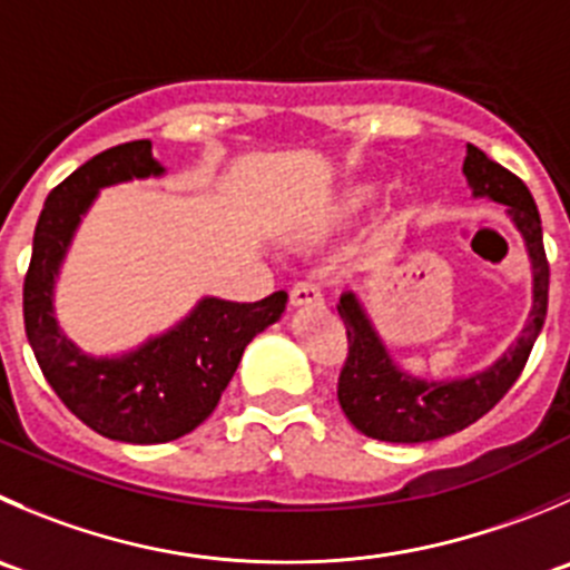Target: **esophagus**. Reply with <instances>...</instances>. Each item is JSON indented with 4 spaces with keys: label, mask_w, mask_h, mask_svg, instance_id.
Masks as SVG:
<instances>
[{
    "label": "esophagus",
    "mask_w": 570,
    "mask_h": 570,
    "mask_svg": "<svg viewBox=\"0 0 570 570\" xmlns=\"http://www.w3.org/2000/svg\"><path fill=\"white\" fill-rule=\"evenodd\" d=\"M289 303L295 308H301V306H323V292H320V286L312 284V281H303V284H297L295 289L289 292Z\"/></svg>",
    "instance_id": "obj_1"
}]
</instances>
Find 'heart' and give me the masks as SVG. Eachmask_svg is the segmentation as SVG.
I'll return each mask as SVG.
<instances>
[{"label": "heart", "mask_w": 570, "mask_h": 570, "mask_svg": "<svg viewBox=\"0 0 570 570\" xmlns=\"http://www.w3.org/2000/svg\"><path fill=\"white\" fill-rule=\"evenodd\" d=\"M379 197V184L373 180H356V184H347L345 189H340L336 195H331L328 200L320 203L314 212H308L306 217L297 219L292 225V239L297 245H320L323 239H328L336 230L347 228L356 217H362L370 206Z\"/></svg>", "instance_id": "b5f03b06"}]
</instances>
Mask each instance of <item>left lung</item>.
<instances>
[{"label": "left lung", "instance_id": "obj_1", "mask_svg": "<svg viewBox=\"0 0 570 570\" xmlns=\"http://www.w3.org/2000/svg\"><path fill=\"white\" fill-rule=\"evenodd\" d=\"M462 173L473 197H488L507 206L512 225L523 236L532 264L529 323L523 325L521 336L507 347L504 356L495 358L488 370H479L465 379H420L406 373L392 358L390 347L375 331L356 292H345L336 312L347 328V362L340 373L336 397L345 417L358 432L381 443H429L476 423L515 384L543 328L546 306H549V262L543 250L540 214L527 184L501 164L490 161L473 145H468Z\"/></svg>", "mask_w": 570, "mask_h": 570}]
</instances>
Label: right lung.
Returning <instances> with one entry per match:
<instances>
[{
  "label": "right lung",
  "mask_w": 570,
  "mask_h": 570,
  "mask_svg": "<svg viewBox=\"0 0 570 570\" xmlns=\"http://www.w3.org/2000/svg\"><path fill=\"white\" fill-rule=\"evenodd\" d=\"M164 173L147 138L110 147L75 169L43 203L24 278V331L43 379L88 429L132 445L195 432L217 409L253 336L278 323L286 308V292L256 303L206 295L173 328L116 356H94L63 334L55 284L99 189Z\"/></svg>",
  "instance_id": "1"
}]
</instances>
